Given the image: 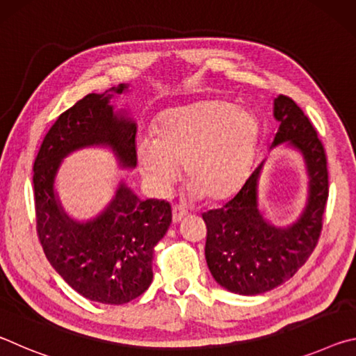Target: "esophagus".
I'll use <instances>...</instances> for the list:
<instances>
[{
	"label": "esophagus",
	"instance_id": "esophagus-1",
	"mask_svg": "<svg viewBox=\"0 0 356 356\" xmlns=\"http://www.w3.org/2000/svg\"><path fill=\"white\" fill-rule=\"evenodd\" d=\"M186 215H188V212H186L184 207H179V206L172 207V222H180Z\"/></svg>",
	"mask_w": 356,
	"mask_h": 356
}]
</instances>
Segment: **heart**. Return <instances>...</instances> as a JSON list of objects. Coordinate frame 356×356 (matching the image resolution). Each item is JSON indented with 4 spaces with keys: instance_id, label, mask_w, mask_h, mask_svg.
I'll use <instances>...</instances> for the list:
<instances>
[{
    "instance_id": "heart-1",
    "label": "heart",
    "mask_w": 356,
    "mask_h": 356,
    "mask_svg": "<svg viewBox=\"0 0 356 356\" xmlns=\"http://www.w3.org/2000/svg\"><path fill=\"white\" fill-rule=\"evenodd\" d=\"M259 131L261 122L250 108L220 99L196 100L161 114L156 138H140L138 165L159 195L170 191L184 165L193 195L222 201L248 179Z\"/></svg>"
}]
</instances>
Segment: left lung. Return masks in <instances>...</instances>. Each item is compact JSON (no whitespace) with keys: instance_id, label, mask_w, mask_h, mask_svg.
<instances>
[{"instance_id":"8db88e82","label":"left lung","mask_w":356,"mask_h":356,"mask_svg":"<svg viewBox=\"0 0 356 356\" xmlns=\"http://www.w3.org/2000/svg\"><path fill=\"white\" fill-rule=\"evenodd\" d=\"M273 116L280 127L270 149L280 144L295 149L308 174V197L298 218L289 226L265 220L259 209V177L265 160L231 201L202 213L210 273L221 287L238 295L272 291L298 272L321 237L328 200L327 155L309 119L286 95L275 99Z\"/></svg>"}]
</instances>
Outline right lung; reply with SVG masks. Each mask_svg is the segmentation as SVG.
Listing matches in <instances>:
<instances>
[{"label": "right lung", "mask_w": 356, "mask_h": 356, "mask_svg": "<svg viewBox=\"0 0 356 356\" xmlns=\"http://www.w3.org/2000/svg\"><path fill=\"white\" fill-rule=\"evenodd\" d=\"M129 84L88 94L64 111L44 138L34 161L38 234L51 267L84 298L124 305L152 282L154 246L171 225L170 202L138 197L119 180L113 200L91 220L65 212L55 190L63 160L84 147H108L122 170L136 168V122L111 99Z\"/></svg>", "instance_id": "right-lung-1"}]
</instances>
